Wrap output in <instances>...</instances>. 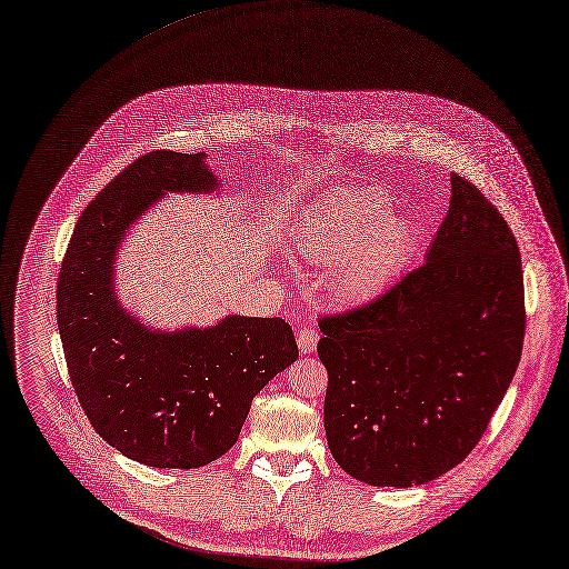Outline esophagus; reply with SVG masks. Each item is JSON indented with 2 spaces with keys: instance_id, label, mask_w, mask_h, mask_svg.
Instances as JSON below:
<instances>
[{
  "instance_id": "esophagus-1",
  "label": "esophagus",
  "mask_w": 569,
  "mask_h": 569,
  "mask_svg": "<svg viewBox=\"0 0 569 569\" xmlns=\"http://www.w3.org/2000/svg\"><path fill=\"white\" fill-rule=\"evenodd\" d=\"M318 340H320V333L316 329H302L298 333V349L302 353H313L318 347Z\"/></svg>"
}]
</instances>
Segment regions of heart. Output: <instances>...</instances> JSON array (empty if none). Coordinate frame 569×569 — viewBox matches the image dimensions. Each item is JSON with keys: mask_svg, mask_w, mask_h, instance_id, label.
<instances>
[{"mask_svg": "<svg viewBox=\"0 0 569 569\" xmlns=\"http://www.w3.org/2000/svg\"><path fill=\"white\" fill-rule=\"evenodd\" d=\"M415 242L412 222L379 190L333 191L296 233V249L331 264L329 289L342 302H365L401 271Z\"/></svg>", "mask_w": 569, "mask_h": 569, "instance_id": "b5f03b06", "label": "heart"}]
</instances>
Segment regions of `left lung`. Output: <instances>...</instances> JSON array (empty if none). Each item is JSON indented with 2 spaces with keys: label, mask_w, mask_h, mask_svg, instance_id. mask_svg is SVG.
I'll list each match as a JSON object with an SVG mask.
<instances>
[{
  "label": "left lung",
  "mask_w": 569,
  "mask_h": 569,
  "mask_svg": "<svg viewBox=\"0 0 569 569\" xmlns=\"http://www.w3.org/2000/svg\"><path fill=\"white\" fill-rule=\"evenodd\" d=\"M426 262L365 307L320 318L325 430L345 472L410 488L461 463L521 360V253L499 209L459 174Z\"/></svg>",
  "instance_id": "left-lung-1"
}]
</instances>
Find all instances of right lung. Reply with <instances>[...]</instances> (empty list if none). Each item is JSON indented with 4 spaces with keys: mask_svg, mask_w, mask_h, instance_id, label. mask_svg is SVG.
Masks as SVG:
<instances>
[{
    "mask_svg": "<svg viewBox=\"0 0 569 569\" xmlns=\"http://www.w3.org/2000/svg\"><path fill=\"white\" fill-rule=\"evenodd\" d=\"M204 152H150L83 209L57 282L70 381L92 428L154 468H200L240 435L251 399L298 360L280 318L224 316L216 327L157 331L121 307L114 260L128 229L168 193H211Z\"/></svg>",
    "mask_w": 569,
    "mask_h": 569,
    "instance_id": "right-lung-1",
    "label": "right lung"
}]
</instances>
